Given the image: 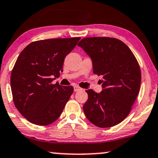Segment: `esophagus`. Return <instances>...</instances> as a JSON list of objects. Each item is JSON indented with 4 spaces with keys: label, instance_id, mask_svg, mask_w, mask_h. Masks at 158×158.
Returning a JSON list of instances; mask_svg holds the SVG:
<instances>
[{
    "label": "esophagus",
    "instance_id": "esophagus-1",
    "mask_svg": "<svg viewBox=\"0 0 158 158\" xmlns=\"http://www.w3.org/2000/svg\"><path fill=\"white\" fill-rule=\"evenodd\" d=\"M73 90H74V92H77V91L82 90V88H81V87H79V86H74Z\"/></svg>",
    "mask_w": 158,
    "mask_h": 158
}]
</instances>
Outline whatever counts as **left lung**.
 I'll return each mask as SVG.
<instances>
[{"instance_id":"obj_1","label":"left lung","mask_w":158,"mask_h":158,"mask_svg":"<svg viewBox=\"0 0 158 158\" xmlns=\"http://www.w3.org/2000/svg\"><path fill=\"white\" fill-rule=\"evenodd\" d=\"M90 56L93 72L102 76V90H86L83 106L87 118L96 127L118 124L129 115L140 90L139 64L129 47L110 37H86L78 43Z\"/></svg>"}]
</instances>
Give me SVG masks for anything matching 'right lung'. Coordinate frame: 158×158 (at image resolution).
I'll return each mask as SVG.
<instances>
[{
    "instance_id": "obj_1",
    "label": "right lung",
    "mask_w": 158,
    "mask_h": 158,
    "mask_svg": "<svg viewBox=\"0 0 158 158\" xmlns=\"http://www.w3.org/2000/svg\"><path fill=\"white\" fill-rule=\"evenodd\" d=\"M80 37L30 43L17 59L11 74L15 107L28 121L48 125L60 116L73 92L72 86L51 84L63 71L64 60Z\"/></svg>"
}]
</instances>
